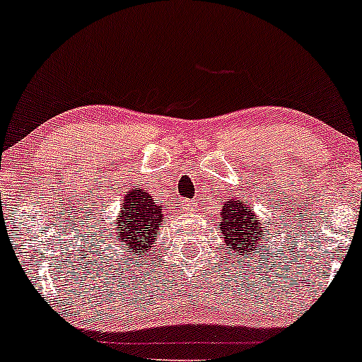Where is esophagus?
Listing matches in <instances>:
<instances>
[{"instance_id": "1", "label": "esophagus", "mask_w": 362, "mask_h": 362, "mask_svg": "<svg viewBox=\"0 0 362 362\" xmlns=\"http://www.w3.org/2000/svg\"><path fill=\"white\" fill-rule=\"evenodd\" d=\"M198 203H200V202H198V198H192V200H182V209L188 210V212H189V210L197 209Z\"/></svg>"}]
</instances>
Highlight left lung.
Listing matches in <instances>:
<instances>
[{
    "label": "left lung",
    "mask_w": 362,
    "mask_h": 362,
    "mask_svg": "<svg viewBox=\"0 0 362 362\" xmlns=\"http://www.w3.org/2000/svg\"><path fill=\"white\" fill-rule=\"evenodd\" d=\"M221 226L222 233L226 234V245L235 255H250L263 238V230L259 229V222L253 212V206L247 205L246 200L229 198L221 210Z\"/></svg>",
    "instance_id": "left-lung-1"
}]
</instances>
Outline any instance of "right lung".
<instances>
[{"label": "right lung", "mask_w": 362, "mask_h": 362, "mask_svg": "<svg viewBox=\"0 0 362 362\" xmlns=\"http://www.w3.org/2000/svg\"><path fill=\"white\" fill-rule=\"evenodd\" d=\"M162 205L153 200L147 193V189L133 188L121 203L119 212V235L123 245L129 247V251H145L153 245V239L160 233L162 227Z\"/></svg>", "instance_id": "obj_1"}]
</instances>
